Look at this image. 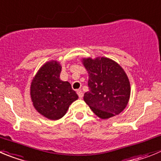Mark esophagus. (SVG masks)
<instances>
[{"label":"esophagus","instance_id":"esophagus-1","mask_svg":"<svg viewBox=\"0 0 161 161\" xmlns=\"http://www.w3.org/2000/svg\"><path fill=\"white\" fill-rule=\"evenodd\" d=\"M77 94H78V95H79V97L80 98H82V97H83V93H82V91H81V90H78Z\"/></svg>","mask_w":161,"mask_h":161}]
</instances>
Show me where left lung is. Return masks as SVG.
Wrapping results in <instances>:
<instances>
[{"mask_svg": "<svg viewBox=\"0 0 161 161\" xmlns=\"http://www.w3.org/2000/svg\"><path fill=\"white\" fill-rule=\"evenodd\" d=\"M88 72L89 91L83 99L98 117L107 119L119 115L127 107L131 86L119 64L105 57L82 58Z\"/></svg>", "mask_w": 161, "mask_h": 161, "instance_id": "1", "label": "left lung"}]
</instances>
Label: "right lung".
Returning a JSON list of instances; mask_svg holds the SVG:
<instances>
[{
  "mask_svg": "<svg viewBox=\"0 0 161 161\" xmlns=\"http://www.w3.org/2000/svg\"><path fill=\"white\" fill-rule=\"evenodd\" d=\"M61 70L62 66L58 61H49L37 70L30 85L34 108L50 120L63 118L70 105L79 98L70 82L60 79Z\"/></svg>",
  "mask_w": 161,
  "mask_h": 161,
  "instance_id": "1",
  "label": "right lung"
}]
</instances>
